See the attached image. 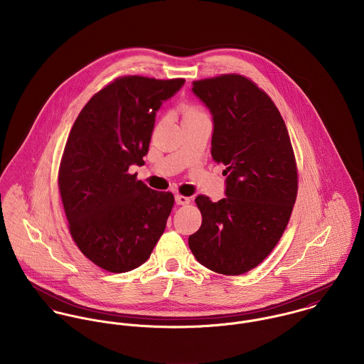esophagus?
Wrapping results in <instances>:
<instances>
[{
	"label": "esophagus",
	"instance_id": "34e87169",
	"mask_svg": "<svg viewBox=\"0 0 364 364\" xmlns=\"http://www.w3.org/2000/svg\"><path fill=\"white\" fill-rule=\"evenodd\" d=\"M191 199L186 198V196H182V195H176L175 196V203L179 205V206H183V205H189Z\"/></svg>",
	"mask_w": 364,
	"mask_h": 364
}]
</instances>
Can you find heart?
Returning <instances> with one entry per match:
<instances>
[{
  "label": "heart",
  "instance_id": "heart-1",
  "mask_svg": "<svg viewBox=\"0 0 364 364\" xmlns=\"http://www.w3.org/2000/svg\"><path fill=\"white\" fill-rule=\"evenodd\" d=\"M200 114H203L200 110H198L196 107H188L186 110H185V117H192V116H200Z\"/></svg>",
  "mask_w": 364,
  "mask_h": 364
}]
</instances>
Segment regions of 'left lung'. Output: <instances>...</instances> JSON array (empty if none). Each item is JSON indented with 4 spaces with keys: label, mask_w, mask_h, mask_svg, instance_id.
I'll return each instance as SVG.
<instances>
[{
    "label": "left lung",
    "mask_w": 364,
    "mask_h": 364,
    "mask_svg": "<svg viewBox=\"0 0 364 364\" xmlns=\"http://www.w3.org/2000/svg\"><path fill=\"white\" fill-rule=\"evenodd\" d=\"M192 92L213 117L211 156L224 164L225 198L199 195L196 260L223 274H242L264 259L287 227L297 196V168L284 120L251 80L227 74L195 81Z\"/></svg>",
    "instance_id": "left-lung-1"
}]
</instances>
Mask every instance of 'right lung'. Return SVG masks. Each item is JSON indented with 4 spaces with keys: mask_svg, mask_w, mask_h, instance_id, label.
Listing matches in <instances>:
<instances>
[{
    "mask_svg": "<svg viewBox=\"0 0 364 364\" xmlns=\"http://www.w3.org/2000/svg\"><path fill=\"white\" fill-rule=\"evenodd\" d=\"M185 80L122 77L80 112L65 144L58 189L70 232L80 251L112 273L150 258L173 206L129 173L147 156L156 116Z\"/></svg>",
    "mask_w": 364,
    "mask_h": 364,
    "instance_id": "add662e5",
    "label": "right lung"
}]
</instances>
